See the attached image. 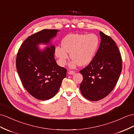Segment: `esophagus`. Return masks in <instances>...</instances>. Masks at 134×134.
Returning <instances> with one entry per match:
<instances>
[{"label": "esophagus", "instance_id": "1", "mask_svg": "<svg viewBox=\"0 0 134 134\" xmlns=\"http://www.w3.org/2000/svg\"><path fill=\"white\" fill-rule=\"evenodd\" d=\"M68 74L70 75H74L75 74V72L74 71H68Z\"/></svg>", "mask_w": 134, "mask_h": 134}]
</instances>
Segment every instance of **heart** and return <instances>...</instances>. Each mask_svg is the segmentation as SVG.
<instances>
[{"label":"heart","instance_id":"b5f03b06","mask_svg":"<svg viewBox=\"0 0 134 134\" xmlns=\"http://www.w3.org/2000/svg\"><path fill=\"white\" fill-rule=\"evenodd\" d=\"M100 46V39L95 34H70L62 41V47L57 46L55 54L61 66H64L70 54L71 68L79 65L84 66L90 64L95 56Z\"/></svg>","mask_w":134,"mask_h":134}]
</instances>
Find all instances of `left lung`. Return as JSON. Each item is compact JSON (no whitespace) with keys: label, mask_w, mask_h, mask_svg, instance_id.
Masks as SVG:
<instances>
[{"label":"left lung","mask_w":134,"mask_h":134,"mask_svg":"<svg viewBox=\"0 0 134 134\" xmlns=\"http://www.w3.org/2000/svg\"><path fill=\"white\" fill-rule=\"evenodd\" d=\"M101 43L91 62L80 71L83 77L80 85L82 95L93 101L110 93L121 75L122 62L118 47L110 37L100 32Z\"/></svg>","instance_id":"1"}]
</instances>
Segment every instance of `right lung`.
I'll use <instances>...</instances> for the list:
<instances>
[{
	"instance_id": "obj_1",
	"label": "right lung",
	"mask_w": 134,
	"mask_h": 134,
	"mask_svg": "<svg viewBox=\"0 0 134 134\" xmlns=\"http://www.w3.org/2000/svg\"><path fill=\"white\" fill-rule=\"evenodd\" d=\"M57 29H43L29 36L20 47L16 57V68L24 87L40 100L53 97L66 77L67 70L58 66L54 58L55 46L50 41L56 36ZM40 43L49 44L43 51Z\"/></svg>"
}]
</instances>
